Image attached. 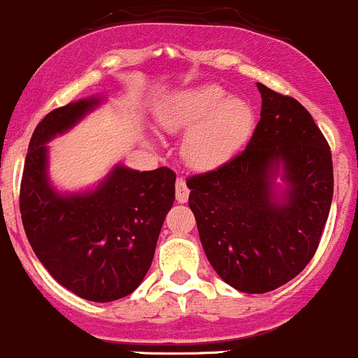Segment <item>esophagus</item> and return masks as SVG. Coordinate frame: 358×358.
Listing matches in <instances>:
<instances>
[{
    "mask_svg": "<svg viewBox=\"0 0 358 358\" xmlns=\"http://www.w3.org/2000/svg\"><path fill=\"white\" fill-rule=\"evenodd\" d=\"M187 196H189V189H187L186 186V180L179 178L176 180V200H178L179 203H184V201H187Z\"/></svg>",
    "mask_w": 358,
    "mask_h": 358,
    "instance_id": "esophagus-1",
    "label": "esophagus"
}]
</instances>
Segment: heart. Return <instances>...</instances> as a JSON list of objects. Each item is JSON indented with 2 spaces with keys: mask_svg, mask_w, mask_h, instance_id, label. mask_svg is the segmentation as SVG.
<instances>
[{
  "mask_svg": "<svg viewBox=\"0 0 358 358\" xmlns=\"http://www.w3.org/2000/svg\"><path fill=\"white\" fill-rule=\"evenodd\" d=\"M169 132L187 130L180 153L196 171H210L231 160L256 127L254 108L240 97H228L219 85H200L179 92L158 113Z\"/></svg>",
  "mask_w": 358,
  "mask_h": 358,
  "instance_id": "heart-1",
  "label": "heart"
}]
</instances>
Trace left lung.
Here are the masks:
<instances>
[{
    "mask_svg": "<svg viewBox=\"0 0 358 358\" xmlns=\"http://www.w3.org/2000/svg\"><path fill=\"white\" fill-rule=\"evenodd\" d=\"M261 120L242 153L186 180L189 208L207 259L219 277L247 294L287 284L306 268L331 210V148L294 97L257 83ZM282 201L273 182L280 165Z\"/></svg>",
    "mask_w": 358,
    "mask_h": 358,
    "instance_id": "8db88e82",
    "label": "left lung"
}]
</instances>
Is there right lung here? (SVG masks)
I'll use <instances>...</instances> for the list:
<instances>
[{
    "label": "right lung",
    "instance_id": "obj_1",
    "mask_svg": "<svg viewBox=\"0 0 358 358\" xmlns=\"http://www.w3.org/2000/svg\"><path fill=\"white\" fill-rule=\"evenodd\" d=\"M97 104L71 102L38 123L19 201L27 240L48 273L80 298L108 303L129 296L146 277L174 203L176 174L169 167L139 172L118 165L90 193L62 196L52 189L45 144Z\"/></svg>",
    "mask_w": 358,
    "mask_h": 358
}]
</instances>
